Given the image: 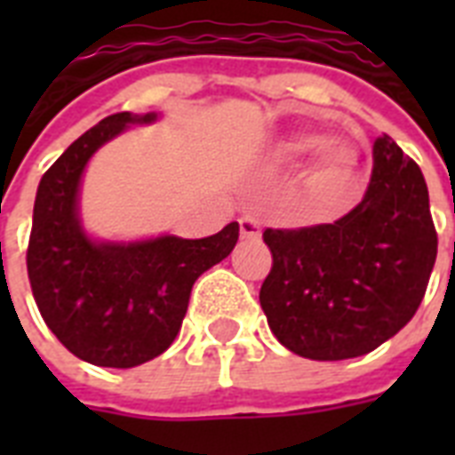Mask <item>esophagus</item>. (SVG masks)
Instances as JSON below:
<instances>
[{
    "label": "esophagus",
    "mask_w": 455,
    "mask_h": 455,
    "mask_svg": "<svg viewBox=\"0 0 455 455\" xmlns=\"http://www.w3.org/2000/svg\"><path fill=\"white\" fill-rule=\"evenodd\" d=\"M241 235L248 238V241H257L262 235V224H259V220L250 217V214L241 217Z\"/></svg>",
    "instance_id": "34e87169"
}]
</instances>
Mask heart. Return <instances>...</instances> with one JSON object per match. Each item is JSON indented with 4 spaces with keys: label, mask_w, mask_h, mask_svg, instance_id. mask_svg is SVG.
<instances>
[{
    "label": "heart",
    "mask_w": 455,
    "mask_h": 455,
    "mask_svg": "<svg viewBox=\"0 0 455 455\" xmlns=\"http://www.w3.org/2000/svg\"><path fill=\"white\" fill-rule=\"evenodd\" d=\"M311 160L309 191L318 205L338 207L349 200L361 179V153L347 141H328L318 132H295L276 144L278 157L288 163Z\"/></svg>",
    "instance_id": "1"
}]
</instances>
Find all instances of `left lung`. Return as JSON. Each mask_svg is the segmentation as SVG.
<instances>
[{"label": "left lung", "mask_w": 455, "mask_h": 455, "mask_svg": "<svg viewBox=\"0 0 455 455\" xmlns=\"http://www.w3.org/2000/svg\"><path fill=\"white\" fill-rule=\"evenodd\" d=\"M264 243L274 264L259 304L278 342L314 361L363 356L413 318L437 259L423 172L382 134L352 212L332 224L267 228Z\"/></svg>", "instance_id": "left-lung-1"}]
</instances>
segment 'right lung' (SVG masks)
<instances>
[{"label":"right lung","instance_id":"right-lung-1","mask_svg":"<svg viewBox=\"0 0 455 455\" xmlns=\"http://www.w3.org/2000/svg\"><path fill=\"white\" fill-rule=\"evenodd\" d=\"M157 113H116L84 132L44 172L32 210L28 278L49 331L77 359L134 368L174 342L200 274L231 255L238 221L207 238L96 241L80 217L82 174L103 144Z\"/></svg>","mask_w":455,"mask_h":455}]
</instances>
